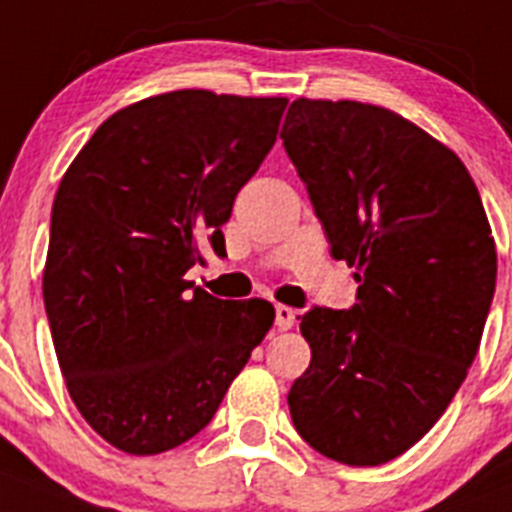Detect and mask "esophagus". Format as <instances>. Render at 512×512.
I'll return each instance as SVG.
<instances>
[{"mask_svg":"<svg viewBox=\"0 0 512 512\" xmlns=\"http://www.w3.org/2000/svg\"><path fill=\"white\" fill-rule=\"evenodd\" d=\"M294 317H297V312H294L292 307H287V304H276V327H279V330H289V327L294 325Z\"/></svg>","mask_w":512,"mask_h":512,"instance_id":"obj_1","label":"esophagus"}]
</instances>
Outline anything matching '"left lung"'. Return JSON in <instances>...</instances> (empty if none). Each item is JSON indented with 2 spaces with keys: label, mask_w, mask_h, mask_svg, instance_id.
Wrapping results in <instances>:
<instances>
[{
  "label": "left lung",
  "mask_w": 512,
  "mask_h": 512,
  "mask_svg": "<svg viewBox=\"0 0 512 512\" xmlns=\"http://www.w3.org/2000/svg\"><path fill=\"white\" fill-rule=\"evenodd\" d=\"M281 139L358 304L312 307L309 368L289 391L299 437L375 467L414 447L467 378L498 253L462 159L393 111L297 98Z\"/></svg>",
  "instance_id": "1"
}]
</instances>
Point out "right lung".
<instances>
[{
  "instance_id": "right-lung-1",
  "label": "right lung",
  "mask_w": 512,
  "mask_h": 512,
  "mask_svg": "<svg viewBox=\"0 0 512 512\" xmlns=\"http://www.w3.org/2000/svg\"><path fill=\"white\" fill-rule=\"evenodd\" d=\"M287 98L185 88L116 111L55 192L42 297L70 398L126 454L210 424L274 325L266 299H218L185 271L276 142Z\"/></svg>"
}]
</instances>
